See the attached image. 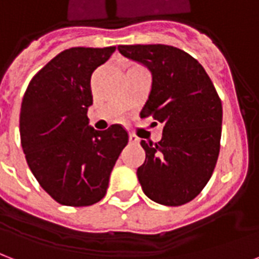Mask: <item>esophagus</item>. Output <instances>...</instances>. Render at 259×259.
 Masks as SVG:
<instances>
[{"instance_id":"34e87169","label":"esophagus","mask_w":259,"mask_h":259,"mask_svg":"<svg viewBox=\"0 0 259 259\" xmlns=\"http://www.w3.org/2000/svg\"><path fill=\"white\" fill-rule=\"evenodd\" d=\"M130 143H132V144L139 143V139H138V136L134 135V134H130Z\"/></svg>"}]
</instances>
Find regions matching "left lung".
<instances>
[{"mask_svg":"<svg viewBox=\"0 0 259 259\" xmlns=\"http://www.w3.org/2000/svg\"><path fill=\"white\" fill-rule=\"evenodd\" d=\"M128 59L152 74L151 92L140 111L163 124L158 143L140 142L146 159L138 167L144 194L162 205L192 201L215 169L223 108L205 70L189 54L166 44L119 46Z\"/></svg>","mask_w":259,"mask_h":259,"instance_id":"left-lung-1","label":"left lung"}]
</instances>
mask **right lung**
Instances as JSON below:
<instances>
[{
    "label": "right lung",
    "mask_w": 259,
    "mask_h": 259,
    "mask_svg": "<svg viewBox=\"0 0 259 259\" xmlns=\"http://www.w3.org/2000/svg\"><path fill=\"white\" fill-rule=\"evenodd\" d=\"M116 47H73L48 62L28 85L20 112L25 159L40 186L62 205H93L107 193L111 171L128 143L120 124L89 125L90 77Z\"/></svg>",
    "instance_id": "obj_1"
}]
</instances>
